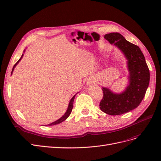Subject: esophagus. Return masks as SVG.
I'll return each instance as SVG.
<instances>
[{"label":"esophagus","instance_id":"34e87169","mask_svg":"<svg viewBox=\"0 0 161 161\" xmlns=\"http://www.w3.org/2000/svg\"><path fill=\"white\" fill-rule=\"evenodd\" d=\"M95 80L94 79H89V80H88V82H87V84H89V85H91V84H93V83H95Z\"/></svg>","mask_w":161,"mask_h":161}]
</instances>
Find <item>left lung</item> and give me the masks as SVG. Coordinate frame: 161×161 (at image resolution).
<instances>
[{
	"mask_svg": "<svg viewBox=\"0 0 161 161\" xmlns=\"http://www.w3.org/2000/svg\"><path fill=\"white\" fill-rule=\"evenodd\" d=\"M111 44H114L124 53L127 60L129 82L124 91L115 93L109 89L102 87L103 99L99 108L111 115H121L136 109L140 104L148 89L150 72L143 53L119 33H110L104 36Z\"/></svg>",
	"mask_w": 161,
	"mask_h": 161,
	"instance_id": "8db88e82",
	"label": "left lung"
}]
</instances>
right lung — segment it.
Listing matches in <instances>:
<instances>
[{"mask_svg":"<svg viewBox=\"0 0 161 161\" xmlns=\"http://www.w3.org/2000/svg\"><path fill=\"white\" fill-rule=\"evenodd\" d=\"M24 52H25V50H24ZM23 53L22 54V56H21L20 59H19V60L17 61V62L16 63V64L14 65V66H13V68L12 72H11V75L13 74V70H14V68H15V66H17V64L18 63H19V62H20V60H21V58H23ZM75 96H76V95L73 96L72 98L70 99V103H69V107H68V109H67V110H66V113L62 115V117H61V118H60V119H58V120H56V121H53V122H52V123H51V124H50L46 125L47 126H48V125H49V126H50V125H56V124H60V123H62V121H65L68 118H69V115H70V114H71L72 108H73V102H74V99H75Z\"/></svg>","mask_w":161,"mask_h":161,"instance_id":"obj_1","label":"right lung"}]
</instances>
